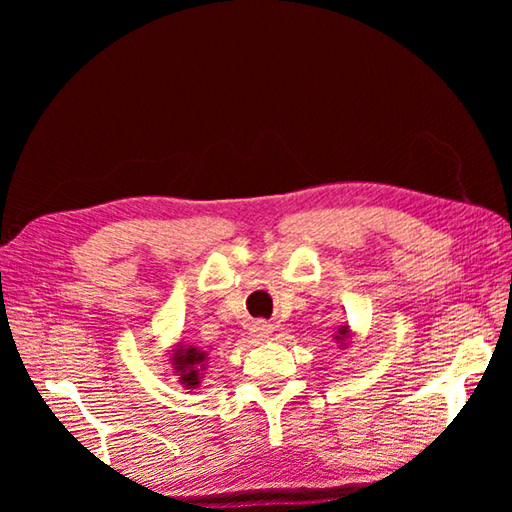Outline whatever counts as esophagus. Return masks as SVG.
Instances as JSON below:
<instances>
[{"instance_id": "34e87169", "label": "esophagus", "mask_w": 512, "mask_h": 512, "mask_svg": "<svg viewBox=\"0 0 512 512\" xmlns=\"http://www.w3.org/2000/svg\"><path fill=\"white\" fill-rule=\"evenodd\" d=\"M253 334L259 336V339H268V336L273 334V325L264 323V320H257V323H253Z\"/></svg>"}]
</instances>
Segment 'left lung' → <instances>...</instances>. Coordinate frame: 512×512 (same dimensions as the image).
<instances>
[{
	"label": "left lung",
	"mask_w": 512,
	"mask_h": 512,
	"mask_svg": "<svg viewBox=\"0 0 512 512\" xmlns=\"http://www.w3.org/2000/svg\"><path fill=\"white\" fill-rule=\"evenodd\" d=\"M334 339H336V343H341V348H348V345L352 343V329H350V325H341L339 332L334 334Z\"/></svg>",
	"instance_id": "left-lung-1"
}]
</instances>
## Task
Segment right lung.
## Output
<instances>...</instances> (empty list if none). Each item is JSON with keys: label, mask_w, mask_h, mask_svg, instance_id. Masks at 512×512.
Masks as SVG:
<instances>
[{"label": "right lung", "mask_w": 512, "mask_h": 512, "mask_svg": "<svg viewBox=\"0 0 512 512\" xmlns=\"http://www.w3.org/2000/svg\"><path fill=\"white\" fill-rule=\"evenodd\" d=\"M169 361H171V370L178 375L180 384L189 388V391H192V388H198V384H201L203 379L207 352L196 348V345L178 343L176 348L171 350Z\"/></svg>", "instance_id": "obj_1"}]
</instances>
